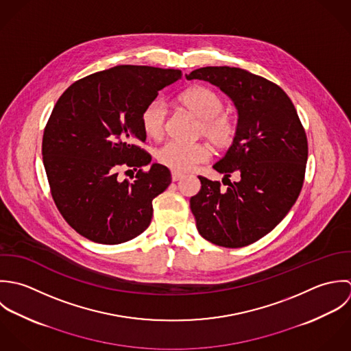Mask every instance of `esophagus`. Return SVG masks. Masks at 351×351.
Here are the masks:
<instances>
[{
  "mask_svg": "<svg viewBox=\"0 0 351 351\" xmlns=\"http://www.w3.org/2000/svg\"><path fill=\"white\" fill-rule=\"evenodd\" d=\"M171 176H172V180H173V182H178V180L183 179V176H184V175H183L182 172H176V171H172Z\"/></svg>",
  "mask_w": 351,
  "mask_h": 351,
  "instance_id": "esophagus-1",
  "label": "esophagus"
}]
</instances>
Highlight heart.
Segmentation results:
<instances>
[{
  "instance_id": "obj_1",
  "label": "heart",
  "mask_w": 351,
  "mask_h": 351,
  "mask_svg": "<svg viewBox=\"0 0 351 351\" xmlns=\"http://www.w3.org/2000/svg\"><path fill=\"white\" fill-rule=\"evenodd\" d=\"M179 104L199 119L197 134L210 142L218 150L233 145L237 136L236 121L222 112L225 108L222 97L206 86H193L179 96ZM143 133L152 140H161L167 126V108L161 100L149 103L141 114ZM157 161L176 172H186L205 162L210 157V147L204 142L182 143L167 142L156 153Z\"/></svg>"
}]
</instances>
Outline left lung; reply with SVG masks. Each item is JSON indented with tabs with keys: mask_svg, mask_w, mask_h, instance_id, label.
Wrapping results in <instances>:
<instances>
[{
	"mask_svg": "<svg viewBox=\"0 0 351 351\" xmlns=\"http://www.w3.org/2000/svg\"><path fill=\"white\" fill-rule=\"evenodd\" d=\"M186 77L218 86L239 112L236 140L213 165L228 189L198 176L201 190L190 199L197 229L215 245H250L271 232L300 195L308 160L305 130L283 89L261 75L206 66ZM232 173L239 175L237 182L228 180Z\"/></svg>",
	"mask_w": 351,
	"mask_h": 351,
	"instance_id": "left-lung-1",
	"label": "left lung"
}]
</instances>
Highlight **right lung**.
Listing matches in <instances>:
<instances>
[{"mask_svg": "<svg viewBox=\"0 0 351 351\" xmlns=\"http://www.w3.org/2000/svg\"><path fill=\"white\" fill-rule=\"evenodd\" d=\"M182 78L178 69L119 65L89 74L58 99L45 128L42 154L53 199L81 236L121 244L150 223L153 199L171 184V172L141 149V114L158 90ZM141 168L130 182L119 167Z\"/></svg>", "mask_w": 351, "mask_h": 351, "instance_id": "1", "label": "right lung"}]
</instances>
